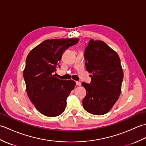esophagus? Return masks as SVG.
Listing matches in <instances>:
<instances>
[{"label": "esophagus", "instance_id": "esophagus-1", "mask_svg": "<svg viewBox=\"0 0 146 146\" xmlns=\"http://www.w3.org/2000/svg\"><path fill=\"white\" fill-rule=\"evenodd\" d=\"M76 85H78V86H81L82 83L80 82H76Z\"/></svg>", "mask_w": 146, "mask_h": 146}]
</instances>
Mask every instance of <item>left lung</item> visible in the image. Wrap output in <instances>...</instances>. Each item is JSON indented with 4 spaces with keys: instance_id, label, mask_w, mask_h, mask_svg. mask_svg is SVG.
<instances>
[{
    "instance_id": "obj_1",
    "label": "left lung",
    "mask_w": 146,
    "mask_h": 146,
    "mask_svg": "<svg viewBox=\"0 0 146 146\" xmlns=\"http://www.w3.org/2000/svg\"><path fill=\"white\" fill-rule=\"evenodd\" d=\"M85 66L90 83L82 82L86 95L82 104L84 109L94 115L108 112L121 93L123 72L117 52L102 41L90 39L84 52Z\"/></svg>"
}]
</instances>
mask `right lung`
<instances>
[{"label":"right lung","mask_w":146,"mask_h":146,"mask_svg":"<svg viewBox=\"0 0 146 146\" xmlns=\"http://www.w3.org/2000/svg\"><path fill=\"white\" fill-rule=\"evenodd\" d=\"M78 41V38L45 40L27 55L23 72L27 94L45 116L56 117L65 110L66 99L76 83L60 80L54 73L64 51Z\"/></svg>","instance_id":"right-lung-1"}]
</instances>
